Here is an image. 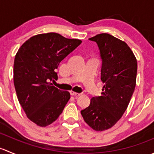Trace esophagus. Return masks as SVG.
Masks as SVG:
<instances>
[{"mask_svg": "<svg viewBox=\"0 0 154 154\" xmlns=\"http://www.w3.org/2000/svg\"><path fill=\"white\" fill-rule=\"evenodd\" d=\"M70 93H71V94L72 96H80V94H81L80 93H77V92H74V91H71Z\"/></svg>", "mask_w": 154, "mask_h": 154, "instance_id": "34e87169", "label": "esophagus"}]
</instances>
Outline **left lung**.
I'll list each match as a JSON object with an SVG mask.
<instances>
[{"label":"left lung","instance_id":"1","mask_svg":"<svg viewBox=\"0 0 154 154\" xmlns=\"http://www.w3.org/2000/svg\"><path fill=\"white\" fill-rule=\"evenodd\" d=\"M97 45L101 60V96L91 99L81 110L85 122L96 131L115 125L127 109L136 87L137 61L129 46L108 33L88 38Z\"/></svg>","mask_w":154,"mask_h":154}]
</instances>
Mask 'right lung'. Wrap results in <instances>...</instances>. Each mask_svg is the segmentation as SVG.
I'll return each instance as SVG.
<instances>
[{
    "instance_id": "add662e5",
    "label": "right lung",
    "mask_w": 154,
    "mask_h": 154,
    "mask_svg": "<svg viewBox=\"0 0 154 154\" xmlns=\"http://www.w3.org/2000/svg\"><path fill=\"white\" fill-rule=\"evenodd\" d=\"M55 32L38 34L26 41L14 61L13 80L18 101L27 118L46 127L55 122L70 93L53 86L60 63L81 44Z\"/></svg>"
}]
</instances>
